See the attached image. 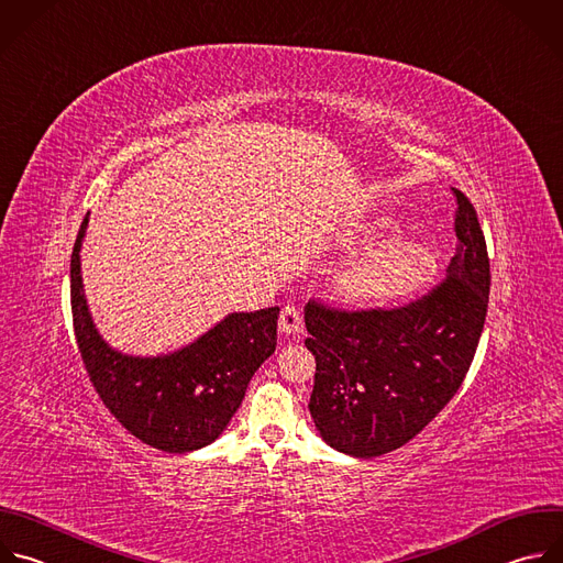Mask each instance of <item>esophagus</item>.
I'll use <instances>...</instances> for the list:
<instances>
[{
  "label": "esophagus",
  "mask_w": 563,
  "mask_h": 563,
  "mask_svg": "<svg viewBox=\"0 0 563 563\" xmlns=\"http://www.w3.org/2000/svg\"><path fill=\"white\" fill-rule=\"evenodd\" d=\"M279 328H282V332H286V334H297V332H301V328H303V314H301V310H299L297 306H292V303L284 306L282 312H279Z\"/></svg>",
  "instance_id": "obj_1"
}]
</instances>
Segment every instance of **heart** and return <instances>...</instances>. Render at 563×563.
Returning <instances> with one entry per match:
<instances>
[{
	"mask_svg": "<svg viewBox=\"0 0 563 563\" xmlns=\"http://www.w3.org/2000/svg\"><path fill=\"white\" fill-rule=\"evenodd\" d=\"M393 231V219L377 217L366 223L362 242H382ZM432 268V255L423 244L415 240H393L351 266L340 279V290L344 297L360 303L399 301L419 292L430 282Z\"/></svg>",
	"mask_w": 563,
	"mask_h": 563,
	"instance_id": "b5f03b06",
	"label": "heart"
}]
</instances>
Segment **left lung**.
Returning a JSON list of instances; mask_svg holds the SVG:
<instances>
[{
	"instance_id": "1",
	"label": "left lung",
	"mask_w": 563,
	"mask_h": 563,
	"mask_svg": "<svg viewBox=\"0 0 563 563\" xmlns=\"http://www.w3.org/2000/svg\"><path fill=\"white\" fill-rule=\"evenodd\" d=\"M453 192L460 242L430 292L399 308L306 306V349L317 362L308 408L334 451L364 460L397 451L455 397L473 364L490 262L471 199Z\"/></svg>"
}]
</instances>
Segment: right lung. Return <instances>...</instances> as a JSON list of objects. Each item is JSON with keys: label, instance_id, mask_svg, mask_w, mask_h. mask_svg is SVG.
I'll return each instance as SVG.
<instances>
[{"label": "right lung", "instance_id": "right-lung-1", "mask_svg": "<svg viewBox=\"0 0 563 563\" xmlns=\"http://www.w3.org/2000/svg\"><path fill=\"white\" fill-rule=\"evenodd\" d=\"M70 255V310L88 379L115 419L164 453H190L214 441L238 412L255 371L275 353L279 308L231 312L190 346L159 357L112 351L95 328L81 286L79 251Z\"/></svg>", "mask_w": 563, "mask_h": 563}]
</instances>
